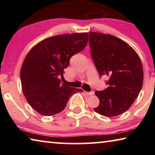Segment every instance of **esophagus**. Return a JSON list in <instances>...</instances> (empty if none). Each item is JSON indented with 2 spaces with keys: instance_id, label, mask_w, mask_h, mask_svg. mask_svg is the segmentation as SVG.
<instances>
[{
  "instance_id": "1",
  "label": "esophagus",
  "mask_w": 155,
  "mask_h": 155,
  "mask_svg": "<svg viewBox=\"0 0 155 155\" xmlns=\"http://www.w3.org/2000/svg\"><path fill=\"white\" fill-rule=\"evenodd\" d=\"M84 93H85L86 95H88V96H92L93 94H94V91H90V92H87V91H84Z\"/></svg>"
}]
</instances>
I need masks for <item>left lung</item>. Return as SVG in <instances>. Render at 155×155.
Returning <instances> with one entry per match:
<instances>
[{"instance_id": "obj_1", "label": "left lung", "mask_w": 155, "mask_h": 155, "mask_svg": "<svg viewBox=\"0 0 155 155\" xmlns=\"http://www.w3.org/2000/svg\"><path fill=\"white\" fill-rule=\"evenodd\" d=\"M89 43L100 77H109L108 87L95 92L100 104L94 110L106 117L122 114L142 87L143 72L140 57L127 42L109 34L90 32Z\"/></svg>"}]
</instances>
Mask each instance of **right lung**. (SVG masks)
<instances>
[{
    "mask_svg": "<svg viewBox=\"0 0 155 155\" xmlns=\"http://www.w3.org/2000/svg\"><path fill=\"white\" fill-rule=\"evenodd\" d=\"M88 37V33L51 37L26 56L20 71L22 91L28 104L40 114H59L72 94L83 91L61 83L59 77L70 65V58L85 48Z\"/></svg>",
    "mask_w": 155,
    "mask_h": 155,
    "instance_id": "1",
    "label": "right lung"
}]
</instances>
